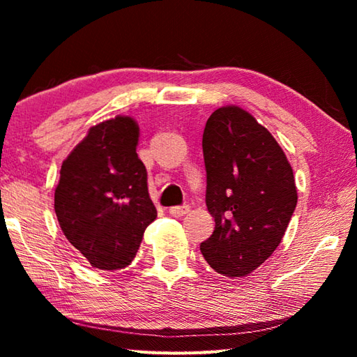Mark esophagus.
<instances>
[{
  "label": "esophagus",
  "instance_id": "esophagus-1",
  "mask_svg": "<svg viewBox=\"0 0 357 357\" xmlns=\"http://www.w3.org/2000/svg\"><path fill=\"white\" fill-rule=\"evenodd\" d=\"M168 213L174 217H183L184 214L189 213V206H187V204H183V206H172L168 209Z\"/></svg>",
  "mask_w": 357,
  "mask_h": 357
}]
</instances>
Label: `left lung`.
Listing matches in <instances>:
<instances>
[{"mask_svg":"<svg viewBox=\"0 0 357 357\" xmlns=\"http://www.w3.org/2000/svg\"><path fill=\"white\" fill-rule=\"evenodd\" d=\"M203 155L215 228L200 250L215 273L245 277L273 255L291 220L293 168L269 130L234 105L206 121Z\"/></svg>","mask_w":357,"mask_h":357,"instance_id":"left-lung-1","label":"left lung"}]
</instances>
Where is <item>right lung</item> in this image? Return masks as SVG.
Listing matches in <instances>:
<instances>
[{
	"label": "right lung",
	"mask_w": 357,
	"mask_h": 357,
	"mask_svg": "<svg viewBox=\"0 0 357 357\" xmlns=\"http://www.w3.org/2000/svg\"><path fill=\"white\" fill-rule=\"evenodd\" d=\"M138 126L116 116L89 129L63 162L55 213L64 236L93 268L123 269L157 217L146 167L138 159Z\"/></svg>",
	"instance_id": "add662e5"
}]
</instances>
